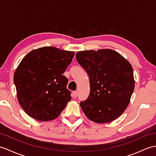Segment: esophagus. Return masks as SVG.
Returning a JSON list of instances; mask_svg holds the SVG:
<instances>
[{
	"mask_svg": "<svg viewBox=\"0 0 156 156\" xmlns=\"http://www.w3.org/2000/svg\"><path fill=\"white\" fill-rule=\"evenodd\" d=\"M73 94H74V97H77L78 95V91H75V92H73Z\"/></svg>",
	"mask_w": 156,
	"mask_h": 156,
	"instance_id": "obj_1",
	"label": "esophagus"
}]
</instances>
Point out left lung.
<instances>
[{
  "label": "left lung",
  "instance_id": "8db88e82",
  "mask_svg": "<svg viewBox=\"0 0 156 156\" xmlns=\"http://www.w3.org/2000/svg\"><path fill=\"white\" fill-rule=\"evenodd\" d=\"M90 80V92L80 103L90 120L104 124L120 116L134 90L133 68L121 54L110 49L85 50L76 54Z\"/></svg>",
  "mask_w": 156,
  "mask_h": 156
}]
</instances>
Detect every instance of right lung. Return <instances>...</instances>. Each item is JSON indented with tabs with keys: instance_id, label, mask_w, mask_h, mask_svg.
Instances as JSON below:
<instances>
[{
	"instance_id": "right-lung-1",
	"label": "right lung",
	"mask_w": 156,
	"mask_h": 156,
	"mask_svg": "<svg viewBox=\"0 0 156 156\" xmlns=\"http://www.w3.org/2000/svg\"><path fill=\"white\" fill-rule=\"evenodd\" d=\"M74 56V52L44 46L32 50L21 60L14 83L19 102L31 118L52 120L66 108L72 97L63 73Z\"/></svg>"
}]
</instances>
